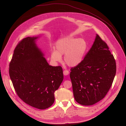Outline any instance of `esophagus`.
<instances>
[{"label":"esophagus","instance_id":"1","mask_svg":"<svg viewBox=\"0 0 126 126\" xmlns=\"http://www.w3.org/2000/svg\"><path fill=\"white\" fill-rule=\"evenodd\" d=\"M69 72L68 71V70H64V71H63V74H64V75H65V76H67V75H68V74H69Z\"/></svg>","mask_w":126,"mask_h":126}]
</instances>
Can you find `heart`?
Masks as SVG:
<instances>
[{
	"label": "heart",
	"instance_id": "heart-1",
	"mask_svg": "<svg viewBox=\"0 0 126 126\" xmlns=\"http://www.w3.org/2000/svg\"><path fill=\"white\" fill-rule=\"evenodd\" d=\"M87 48V43L84 39L66 36L57 41L51 59L54 62H60L61 56L64 55L65 63L70 67H76L82 62Z\"/></svg>",
	"mask_w": 126,
	"mask_h": 126
}]
</instances>
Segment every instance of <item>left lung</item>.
Instances as JSON below:
<instances>
[{
	"label": "left lung",
	"mask_w": 126,
	"mask_h": 126,
	"mask_svg": "<svg viewBox=\"0 0 126 126\" xmlns=\"http://www.w3.org/2000/svg\"><path fill=\"white\" fill-rule=\"evenodd\" d=\"M71 71L76 101L82 105H92L103 99L110 89L116 73V61L107 44L96 34L84 60Z\"/></svg>",
	"instance_id": "1"
}]
</instances>
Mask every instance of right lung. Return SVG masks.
Returning a JSON list of instances; mask_svg holds the SVG:
<instances>
[{"label": "right lung", "instance_id": "1", "mask_svg": "<svg viewBox=\"0 0 126 126\" xmlns=\"http://www.w3.org/2000/svg\"><path fill=\"white\" fill-rule=\"evenodd\" d=\"M39 36L28 37L14 50L9 73L15 90L25 103L44 110L54 102V92L63 80L61 66L49 65L36 41Z\"/></svg>", "mask_w": 126, "mask_h": 126}]
</instances>
